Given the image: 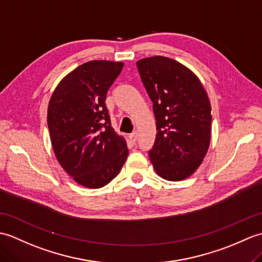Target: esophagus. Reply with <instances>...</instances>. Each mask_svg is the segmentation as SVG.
Returning a JSON list of instances; mask_svg holds the SVG:
<instances>
[{
    "mask_svg": "<svg viewBox=\"0 0 262 262\" xmlns=\"http://www.w3.org/2000/svg\"><path fill=\"white\" fill-rule=\"evenodd\" d=\"M129 138H130V141L133 142V143H136V141H137V138H138V135H137V132H133L132 134L129 135Z\"/></svg>",
    "mask_w": 262,
    "mask_h": 262,
    "instance_id": "esophagus-1",
    "label": "esophagus"
}]
</instances>
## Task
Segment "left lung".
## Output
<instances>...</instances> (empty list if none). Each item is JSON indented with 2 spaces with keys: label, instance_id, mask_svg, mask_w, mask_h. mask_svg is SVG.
Listing matches in <instances>:
<instances>
[{
  "label": "left lung",
  "instance_id": "left-lung-1",
  "mask_svg": "<svg viewBox=\"0 0 262 262\" xmlns=\"http://www.w3.org/2000/svg\"><path fill=\"white\" fill-rule=\"evenodd\" d=\"M136 65L157 120L149 160L163 179H186L202 164L209 147L211 108L207 93L198 77L174 59L153 56Z\"/></svg>",
  "mask_w": 262,
  "mask_h": 262
}]
</instances>
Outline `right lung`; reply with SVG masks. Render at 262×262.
I'll use <instances>...</instances> for the list:
<instances>
[{
    "mask_svg": "<svg viewBox=\"0 0 262 262\" xmlns=\"http://www.w3.org/2000/svg\"><path fill=\"white\" fill-rule=\"evenodd\" d=\"M124 64L90 60L66 75L48 105L47 124L59 164L80 185L101 188L119 173L127 144L111 127L105 98Z\"/></svg>",
    "mask_w": 262,
    "mask_h": 262,
    "instance_id": "right-lung-1",
    "label": "right lung"
}]
</instances>
